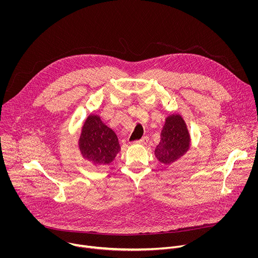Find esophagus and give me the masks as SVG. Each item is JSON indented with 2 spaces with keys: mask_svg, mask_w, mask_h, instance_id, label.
<instances>
[{
  "mask_svg": "<svg viewBox=\"0 0 258 258\" xmlns=\"http://www.w3.org/2000/svg\"><path fill=\"white\" fill-rule=\"evenodd\" d=\"M148 142H149V137H147V136L143 137L142 139H140V140L138 141V143H140V144H142V145H146Z\"/></svg>",
  "mask_w": 258,
  "mask_h": 258,
  "instance_id": "esophagus-1",
  "label": "esophagus"
}]
</instances>
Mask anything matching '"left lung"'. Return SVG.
Returning <instances> with one entry per match:
<instances>
[{"label":"left lung","mask_w":258,"mask_h":258,"mask_svg":"<svg viewBox=\"0 0 258 258\" xmlns=\"http://www.w3.org/2000/svg\"><path fill=\"white\" fill-rule=\"evenodd\" d=\"M160 138L155 155L166 165L179 159L190 148V135L180 115L172 114L166 118Z\"/></svg>","instance_id":"obj_1"}]
</instances>
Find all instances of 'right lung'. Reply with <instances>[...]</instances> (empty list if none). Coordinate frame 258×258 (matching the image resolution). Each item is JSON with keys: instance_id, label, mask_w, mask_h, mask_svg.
Wrapping results in <instances>:
<instances>
[{"instance_id": "obj_1", "label": "right lung", "mask_w": 258, "mask_h": 258, "mask_svg": "<svg viewBox=\"0 0 258 258\" xmlns=\"http://www.w3.org/2000/svg\"><path fill=\"white\" fill-rule=\"evenodd\" d=\"M79 146L86 159L99 165L109 164L120 151L115 133L94 114L90 115L84 123Z\"/></svg>"}]
</instances>
